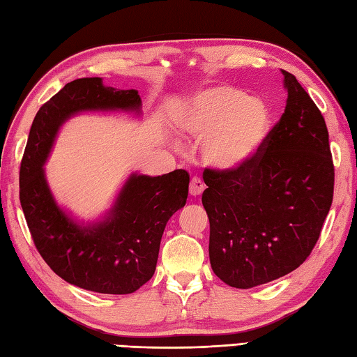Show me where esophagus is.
Here are the masks:
<instances>
[{"label":"esophagus","mask_w":357,"mask_h":357,"mask_svg":"<svg viewBox=\"0 0 357 357\" xmlns=\"http://www.w3.org/2000/svg\"><path fill=\"white\" fill-rule=\"evenodd\" d=\"M204 188H205V185H204L201 177H192V178H191V183H190V195H191V196L202 195Z\"/></svg>","instance_id":"34e87169"}]
</instances>
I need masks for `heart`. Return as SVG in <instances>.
Listing matches in <instances>:
<instances>
[{
    "mask_svg": "<svg viewBox=\"0 0 357 357\" xmlns=\"http://www.w3.org/2000/svg\"><path fill=\"white\" fill-rule=\"evenodd\" d=\"M180 125L195 139H207L205 156L218 169L245 166L265 146L273 114L259 98L234 86H215L192 97Z\"/></svg>",
    "mask_w": 357,
    "mask_h": 357,
    "instance_id": "obj_1",
    "label": "heart"
}]
</instances>
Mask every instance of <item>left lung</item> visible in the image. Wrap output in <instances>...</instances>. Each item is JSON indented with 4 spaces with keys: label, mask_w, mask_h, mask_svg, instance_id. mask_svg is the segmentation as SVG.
I'll use <instances>...</instances> for the list:
<instances>
[{
    "label": "left lung",
    "mask_w": 357,
    "mask_h": 357,
    "mask_svg": "<svg viewBox=\"0 0 357 357\" xmlns=\"http://www.w3.org/2000/svg\"><path fill=\"white\" fill-rule=\"evenodd\" d=\"M287 105L260 152L232 171H204L210 264L235 289H252L304 264L334 197V162L321 111L282 70Z\"/></svg>",
    "instance_id": "obj_1"
}]
</instances>
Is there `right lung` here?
Wrapping results in <instances>:
<instances>
[{"label": "right lung", "instance_id": "1", "mask_svg": "<svg viewBox=\"0 0 357 357\" xmlns=\"http://www.w3.org/2000/svg\"><path fill=\"white\" fill-rule=\"evenodd\" d=\"M137 91L106 87L102 78L67 83L40 106L20 165V204L42 259L79 289L128 295L153 276L166 222L188 199L185 169L149 177L131 175L105 221L79 227L56 205L43 162L61 123L86 109H139Z\"/></svg>", "mask_w": 357, "mask_h": 357}]
</instances>
